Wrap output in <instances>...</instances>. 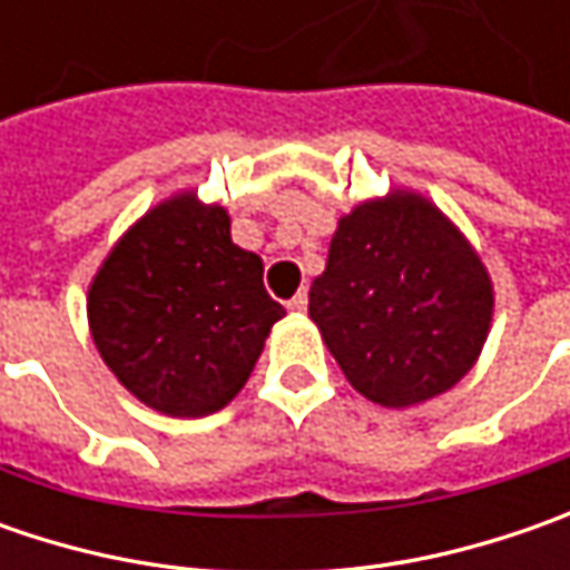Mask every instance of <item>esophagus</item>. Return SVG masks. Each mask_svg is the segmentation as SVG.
I'll return each instance as SVG.
<instances>
[{
  "label": "esophagus",
  "mask_w": 570,
  "mask_h": 570,
  "mask_svg": "<svg viewBox=\"0 0 570 570\" xmlns=\"http://www.w3.org/2000/svg\"><path fill=\"white\" fill-rule=\"evenodd\" d=\"M288 311H292V314H304V311H307V292H297V295L288 301Z\"/></svg>",
  "instance_id": "34e87169"
}]
</instances>
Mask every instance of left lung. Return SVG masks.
Masks as SVG:
<instances>
[{"label": "left lung", "mask_w": 570, "mask_h": 570, "mask_svg": "<svg viewBox=\"0 0 570 570\" xmlns=\"http://www.w3.org/2000/svg\"><path fill=\"white\" fill-rule=\"evenodd\" d=\"M492 282L463 234L415 193L362 203L333 234L311 320L348 383L386 409L425 403L470 371Z\"/></svg>", "instance_id": "8db88e82"}]
</instances>
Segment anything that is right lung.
Instances as JSON below:
<instances>
[{"label": "right lung", "mask_w": 570, "mask_h": 570, "mask_svg": "<svg viewBox=\"0 0 570 570\" xmlns=\"http://www.w3.org/2000/svg\"><path fill=\"white\" fill-rule=\"evenodd\" d=\"M282 317L263 288V259L230 240L225 208L193 193L129 228L88 292L100 358L132 396L174 419L228 405Z\"/></svg>", "instance_id": "obj_1"}]
</instances>
